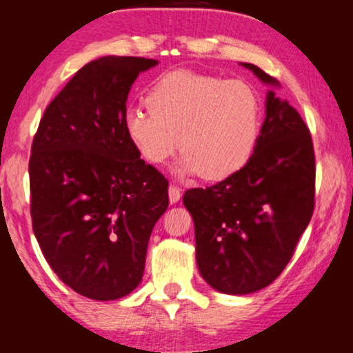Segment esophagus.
Masks as SVG:
<instances>
[{
    "label": "esophagus",
    "mask_w": 353,
    "mask_h": 353,
    "mask_svg": "<svg viewBox=\"0 0 353 353\" xmlns=\"http://www.w3.org/2000/svg\"><path fill=\"white\" fill-rule=\"evenodd\" d=\"M181 189L177 188V185H174V184H171L169 185V201H171V204H176L177 201L181 199Z\"/></svg>",
    "instance_id": "1"
}]
</instances>
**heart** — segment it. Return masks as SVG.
<instances>
[{"label":"heart","mask_w":353,"mask_h":353,"mask_svg":"<svg viewBox=\"0 0 353 353\" xmlns=\"http://www.w3.org/2000/svg\"><path fill=\"white\" fill-rule=\"evenodd\" d=\"M149 112L131 111L124 134L149 164H164L179 145L181 169L222 181L249 163L261 134L262 108L244 81L174 70L148 89Z\"/></svg>","instance_id":"1"}]
</instances>
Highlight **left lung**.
<instances>
[{"instance_id":"1","label":"left lung","mask_w":353,"mask_h":353,"mask_svg":"<svg viewBox=\"0 0 353 353\" xmlns=\"http://www.w3.org/2000/svg\"><path fill=\"white\" fill-rule=\"evenodd\" d=\"M264 83L277 84L255 64ZM267 114L252 157L210 188L185 190L196 228L199 272L219 292L244 295L272 283L309 225L315 208V152L297 109L267 94Z\"/></svg>"}]
</instances>
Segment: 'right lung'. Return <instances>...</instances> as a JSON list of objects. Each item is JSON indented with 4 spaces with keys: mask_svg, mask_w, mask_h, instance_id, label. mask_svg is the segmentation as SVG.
Instances as JSON below:
<instances>
[{
    "mask_svg": "<svg viewBox=\"0 0 353 353\" xmlns=\"http://www.w3.org/2000/svg\"><path fill=\"white\" fill-rule=\"evenodd\" d=\"M156 59L104 56L76 72L39 121L30 157L31 221L56 275L92 301L139 285L169 182L124 134L125 101Z\"/></svg>",
    "mask_w": 353,
    "mask_h": 353,
    "instance_id": "obj_1",
    "label": "right lung"
}]
</instances>
